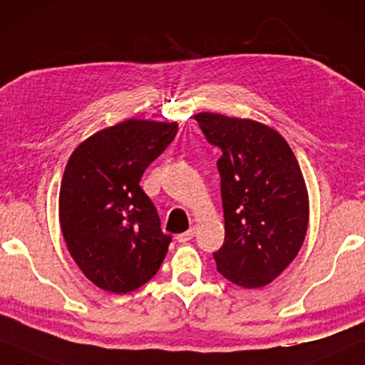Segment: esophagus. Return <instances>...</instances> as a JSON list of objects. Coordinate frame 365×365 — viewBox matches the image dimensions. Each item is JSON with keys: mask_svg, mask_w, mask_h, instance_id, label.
Here are the masks:
<instances>
[{"mask_svg": "<svg viewBox=\"0 0 365 365\" xmlns=\"http://www.w3.org/2000/svg\"><path fill=\"white\" fill-rule=\"evenodd\" d=\"M193 236H195V228H190L188 232L177 235V241H178V243H187V241L192 240Z\"/></svg>", "mask_w": 365, "mask_h": 365, "instance_id": "34e87169", "label": "esophagus"}]
</instances>
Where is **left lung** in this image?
<instances>
[{
  "instance_id": "8db88e82",
  "label": "left lung",
  "mask_w": 365,
  "mask_h": 365,
  "mask_svg": "<svg viewBox=\"0 0 365 365\" xmlns=\"http://www.w3.org/2000/svg\"><path fill=\"white\" fill-rule=\"evenodd\" d=\"M222 148L225 243L213 258L233 284H269L292 263L309 223V195L291 147L273 127L215 112L195 115Z\"/></svg>"
}]
</instances>
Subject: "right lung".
Returning <instances> with one entry per match:
<instances>
[{"label":"right lung","instance_id":"right-lung-1","mask_svg":"<svg viewBox=\"0 0 365 365\" xmlns=\"http://www.w3.org/2000/svg\"><path fill=\"white\" fill-rule=\"evenodd\" d=\"M177 122L127 119L97 130L71 153L59 192V225L82 273L101 289L127 294L153 278L172 236L140 188Z\"/></svg>","mask_w":365,"mask_h":365}]
</instances>
